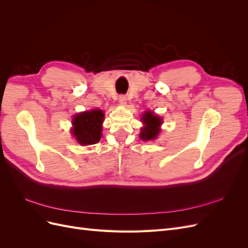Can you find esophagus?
Segmentation results:
<instances>
[{
    "mask_svg": "<svg viewBox=\"0 0 248 248\" xmlns=\"http://www.w3.org/2000/svg\"><path fill=\"white\" fill-rule=\"evenodd\" d=\"M119 102L121 104H125L126 103V97L125 95H120L119 96Z\"/></svg>",
    "mask_w": 248,
    "mask_h": 248,
    "instance_id": "1",
    "label": "esophagus"
}]
</instances>
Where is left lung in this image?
Masks as SVG:
<instances>
[{
    "label": "left lung",
    "mask_w": 248,
    "mask_h": 248,
    "mask_svg": "<svg viewBox=\"0 0 248 248\" xmlns=\"http://www.w3.org/2000/svg\"><path fill=\"white\" fill-rule=\"evenodd\" d=\"M142 123L145 124L144 128H141L140 139L142 140H154L160 131L159 126L161 125L162 120L155 116L152 111H146L145 115L141 118Z\"/></svg>",
    "instance_id": "8db88e82"
}]
</instances>
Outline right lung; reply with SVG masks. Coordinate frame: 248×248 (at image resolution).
<instances>
[{"mask_svg": "<svg viewBox=\"0 0 248 248\" xmlns=\"http://www.w3.org/2000/svg\"><path fill=\"white\" fill-rule=\"evenodd\" d=\"M103 118L100 109L80 112L74 117L72 133L79 144L89 146L100 140Z\"/></svg>", "mask_w": 248, "mask_h": 248, "instance_id": "add662e5", "label": "right lung"}]
</instances>
